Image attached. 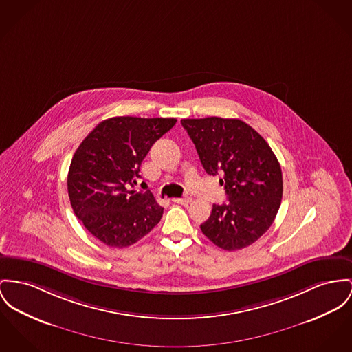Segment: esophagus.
<instances>
[{"label":"esophagus","mask_w":352,"mask_h":352,"mask_svg":"<svg viewBox=\"0 0 352 352\" xmlns=\"http://www.w3.org/2000/svg\"><path fill=\"white\" fill-rule=\"evenodd\" d=\"M172 201H173V203H176V204L188 206V204L192 201V199H190V197H182V199H172Z\"/></svg>","instance_id":"esophagus-1"}]
</instances>
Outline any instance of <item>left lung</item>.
Wrapping results in <instances>:
<instances>
[{"label": "left lung", "mask_w": 352, "mask_h": 352, "mask_svg": "<svg viewBox=\"0 0 352 352\" xmlns=\"http://www.w3.org/2000/svg\"><path fill=\"white\" fill-rule=\"evenodd\" d=\"M201 165L220 175L226 204H213L200 228L213 244L236 251L255 243L274 223L283 196L281 168L271 146L239 118H183Z\"/></svg>", "instance_id": "left-lung-1"}]
</instances>
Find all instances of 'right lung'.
<instances>
[{
	"label": "right lung",
	"instance_id": "1",
	"mask_svg": "<svg viewBox=\"0 0 352 352\" xmlns=\"http://www.w3.org/2000/svg\"><path fill=\"white\" fill-rule=\"evenodd\" d=\"M176 118L122 116L101 121L73 155L68 193L74 214L108 247L124 248L149 234L164 208L153 195L129 190L155 141Z\"/></svg>",
	"mask_w": 352,
	"mask_h": 352
}]
</instances>
